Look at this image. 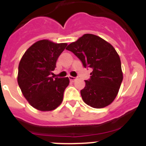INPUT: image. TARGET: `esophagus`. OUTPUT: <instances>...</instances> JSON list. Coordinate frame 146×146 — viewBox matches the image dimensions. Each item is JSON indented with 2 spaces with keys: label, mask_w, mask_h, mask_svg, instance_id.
<instances>
[{
  "label": "esophagus",
  "mask_w": 146,
  "mask_h": 146,
  "mask_svg": "<svg viewBox=\"0 0 146 146\" xmlns=\"http://www.w3.org/2000/svg\"><path fill=\"white\" fill-rule=\"evenodd\" d=\"M69 80L71 81V82H74V81L77 78H76V77H72V76H69Z\"/></svg>",
  "instance_id": "esophagus-1"
}]
</instances>
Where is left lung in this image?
I'll return each instance as SVG.
<instances>
[{
  "label": "left lung",
  "instance_id": "8db88e82",
  "mask_svg": "<svg viewBox=\"0 0 146 146\" xmlns=\"http://www.w3.org/2000/svg\"><path fill=\"white\" fill-rule=\"evenodd\" d=\"M85 68L93 69L80 91L82 100L94 108H103L116 97L123 80L121 63L116 50L101 37L86 33L68 45Z\"/></svg>",
  "mask_w": 146,
  "mask_h": 146
}]
</instances>
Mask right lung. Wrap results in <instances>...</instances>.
<instances>
[{
	"label": "right lung",
	"mask_w": 146,
	"mask_h": 146,
	"mask_svg": "<svg viewBox=\"0 0 146 146\" xmlns=\"http://www.w3.org/2000/svg\"><path fill=\"white\" fill-rule=\"evenodd\" d=\"M66 43L38 41L25 51L19 64L17 82L23 96L33 108L51 111L61 104L68 77H51Z\"/></svg>",
	"instance_id": "right-lung-1"
}]
</instances>
